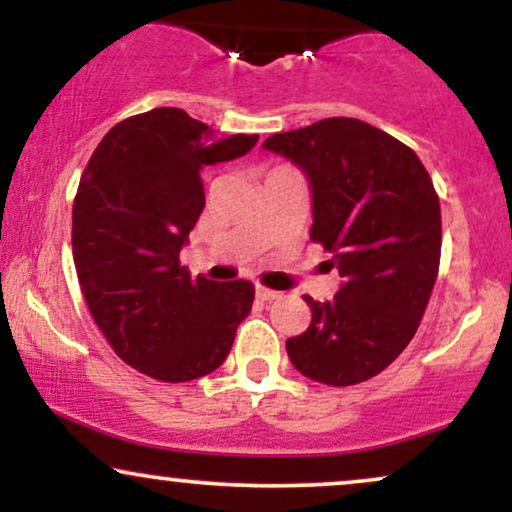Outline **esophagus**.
I'll list each match as a JSON object with an SVG mask.
<instances>
[{"mask_svg": "<svg viewBox=\"0 0 512 512\" xmlns=\"http://www.w3.org/2000/svg\"><path fill=\"white\" fill-rule=\"evenodd\" d=\"M255 293H257V298H260V301H274V298H279V291L267 289V286H262V284L255 286Z\"/></svg>", "mask_w": 512, "mask_h": 512, "instance_id": "1", "label": "esophagus"}]
</instances>
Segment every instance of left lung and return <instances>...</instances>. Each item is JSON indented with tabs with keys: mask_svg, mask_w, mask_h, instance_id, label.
Listing matches in <instances>:
<instances>
[{
	"mask_svg": "<svg viewBox=\"0 0 512 512\" xmlns=\"http://www.w3.org/2000/svg\"><path fill=\"white\" fill-rule=\"evenodd\" d=\"M264 149L291 158L313 187L310 240L332 252L342 289L310 296L308 330L286 339L315 383L346 387L383 373L407 349L440 267V199L419 156L356 117L272 134Z\"/></svg>",
	"mask_w": 512,
	"mask_h": 512,
	"instance_id": "8db88e82",
	"label": "left lung"
}]
</instances>
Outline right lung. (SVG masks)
Masks as SVG:
<instances>
[{"instance_id": "right-lung-1", "label": "right lung", "mask_w": 512, "mask_h": 512, "mask_svg": "<svg viewBox=\"0 0 512 512\" xmlns=\"http://www.w3.org/2000/svg\"><path fill=\"white\" fill-rule=\"evenodd\" d=\"M257 134L216 137L180 108L117 122L93 151L72 209V250L98 330L127 366L161 383L226 361L255 286L190 276L180 248L204 209L202 168L248 154Z\"/></svg>"}]
</instances>
